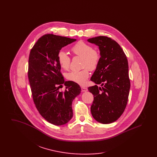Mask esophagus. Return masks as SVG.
<instances>
[{"instance_id":"34e87169","label":"esophagus","mask_w":157,"mask_h":157,"mask_svg":"<svg viewBox=\"0 0 157 157\" xmlns=\"http://www.w3.org/2000/svg\"><path fill=\"white\" fill-rule=\"evenodd\" d=\"M81 90H82V92H86V91H87L88 90V89H87V88H86V87H81Z\"/></svg>"}]
</instances>
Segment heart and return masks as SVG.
Here are the masks:
<instances>
[{
	"label": "heart",
	"mask_w": 157,
	"mask_h": 157,
	"mask_svg": "<svg viewBox=\"0 0 157 157\" xmlns=\"http://www.w3.org/2000/svg\"><path fill=\"white\" fill-rule=\"evenodd\" d=\"M71 51L75 56L81 57V65L83 67L80 71H74L67 73V80L81 85H84L90 76V71H94L99 63L101 56L99 51L93 49L92 46L83 40H79L73 45ZM60 67L64 70H68L71 65V58L63 51H60L57 55Z\"/></svg>",
	"instance_id": "1"
}]
</instances>
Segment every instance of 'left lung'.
I'll return each instance as SVG.
<instances>
[{
  "mask_svg": "<svg viewBox=\"0 0 157 157\" xmlns=\"http://www.w3.org/2000/svg\"><path fill=\"white\" fill-rule=\"evenodd\" d=\"M100 50L99 63L90 80L97 85L88 90L94 95L90 111L102 124L118 120L127 106L130 90L127 56L120 45L111 37L99 36L88 39ZM102 86L98 87L97 84Z\"/></svg>",
  "mask_w": 157,
  "mask_h": 157,
  "instance_id": "obj_1",
  "label": "left lung"
}]
</instances>
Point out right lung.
<instances>
[{"label":"right lung","mask_w":157,"mask_h":157,"mask_svg":"<svg viewBox=\"0 0 157 157\" xmlns=\"http://www.w3.org/2000/svg\"><path fill=\"white\" fill-rule=\"evenodd\" d=\"M75 40L46 34L37 40L29 53L28 75L34 104L41 116L55 125L65 124L71 120L72 102L81 90L78 83L65 82L57 60L62 48ZM62 84L66 90L59 91Z\"/></svg>","instance_id":"add662e5"}]
</instances>
